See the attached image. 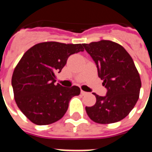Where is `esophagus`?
Here are the masks:
<instances>
[{"label": "esophagus", "instance_id": "obj_1", "mask_svg": "<svg viewBox=\"0 0 152 152\" xmlns=\"http://www.w3.org/2000/svg\"><path fill=\"white\" fill-rule=\"evenodd\" d=\"M80 94H81L82 95H86V94H88V93L86 92V91H83V90H81V91H80Z\"/></svg>", "mask_w": 152, "mask_h": 152}]
</instances>
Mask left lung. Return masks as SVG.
I'll return each mask as SVG.
<instances>
[{"instance_id":"8db88e82","label":"left lung","mask_w":152,"mask_h":152,"mask_svg":"<svg viewBox=\"0 0 152 152\" xmlns=\"http://www.w3.org/2000/svg\"><path fill=\"white\" fill-rule=\"evenodd\" d=\"M94 61L98 75L107 89L105 96L94 94L96 103L86 107L89 117L99 124L123 120L139 98L141 80L133 58L124 47L111 40L82 45Z\"/></svg>"}]
</instances>
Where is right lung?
<instances>
[{
  "instance_id": "obj_1",
  "label": "right lung",
  "mask_w": 152,
  "mask_h": 152,
  "mask_svg": "<svg viewBox=\"0 0 152 152\" xmlns=\"http://www.w3.org/2000/svg\"><path fill=\"white\" fill-rule=\"evenodd\" d=\"M81 44L55 41L35 45L23 54L12 76V87L18 108L38 125L56 122L63 117L78 86L55 85V73L61 72L72 54L83 51Z\"/></svg>"
}]
</instances>
